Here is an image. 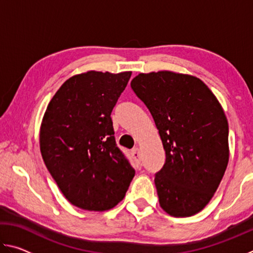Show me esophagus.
I'll use <instances>...</instances> for the list:
<instances>
[{
  "label": "esophagus",
  "mask_w": 253,
  "mask_h": 253,
  "mask_svg": "<svg viewBox=\"0 0 253 253\" xmlns=\"http://www.w3.org/2000/svg\"><path fill=\"white\" fill-rule=\"evenodd\" d=\"M131 156L135 160V162H137V163H140V161H142V155H140L139 148L135 147L134 149H132V151H131Z\"/></svg>",
  "instance_id": "1"
}]
</instances>
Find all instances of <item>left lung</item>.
Returning a JSON list of instances; mask_svg holds the SVG:
<instances>
[{
	"label": "left lung",
	"instance_id": "8db88e82",
	"mask_svg": "<svg viewBox=\"0 0 253 253\" xmlns=\"http://www.w3.org/2000/svg\"><path fill=\"white\" fill-rule=\"evenodd\" d=\"M130 87L160 132L166 161L155 174L161 208L175 217L205 208L229 162V125L216 97L194 76L139 74Z\"/></svg>",
	"mask_w": 253,
	"mask_h": 253
}]
</instances>
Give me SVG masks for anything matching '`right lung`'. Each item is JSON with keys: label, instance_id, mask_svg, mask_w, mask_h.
I'll return each mask as SVG.
<instances>
[{"label": "right lung", "instance_id": "add662e5", "mask_svg": "<svg viewBox=\"0 0 253 253\" xmlns=\"http://www.w3.org/2000/svg\"><path fill=\"white\" fill-rule=\"evenodd\" d=\"M130 71H88L68 79L50 100L40 151L60 191L75 207L107 211L121 202L135 169L117 147L111 111Z\"/></svg>", "mask_w": 253, "mask_h": 253}]
</instances>
